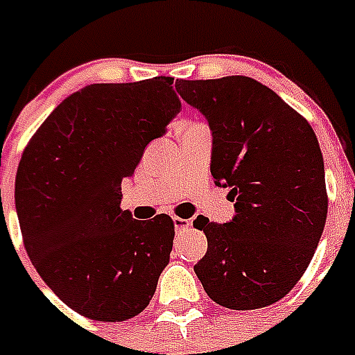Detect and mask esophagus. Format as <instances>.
<instances>
[{
	"mask_svg": "<svg viewBox=\"0 0 355 355\" xmlns=\"http://www.w3.org/2000/svg\"><path fill=\"white\" fill-rule=\"evenodd\" d=\"M173 223H175V230H177V232H182V230H186V228L189 227L188 219H182V217H175Z\"/></svg>",
	"mask_w": 355,
	"mask_h": 355,
	"instance_id": "34e87169",
	"label": "esophagus"
}]
</instances>
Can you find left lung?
I'll use <instances>...</instances> for the list:
<instances>
[{
	"label": "left lung",
	"mask_w": 355,
	"mask_h": 355,
	"mask_svg": "<svg viewBox=\"0 0 355 355\" xmlns=\"http://www.w3.org/2000/svg\"><path fill=\"white\" fill-rule=\"evenodd\" d=\"M214 136L211 177L230 188L236 217H197L208 239L195 275L228 309H258L284 298L308 269L328 214L324 162L313 128L280 96L243 75L177 80Z\"/></svg>",
	"instance_id": "left-lung-1"
}]
</instances>
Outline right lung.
Returning <instances> with one entry per match:
<instances>
[{
  "instance_id": "obj_1",
  "label": "right lung",
  "mask_w": 355,
  "mask_h": 355,
  "mask_svg": "<svg viewBox=\"0 0 355 355\" xmlns=\"http://www.w3.org/2000/svg\"><path fill=\"white\" fill-rule=\"evenodd\" d=\"M180 107L171 77L90 85L66 97L25 147L14 189L25 250L83 317H136L169 263L171 217L138 221L119 205L123 178Z\"/></svg>"
}]
</instances>
